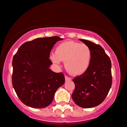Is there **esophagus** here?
<instances>
[{
  "mask_svg": "<svg viewBox=\"0 0 127 127\" xmlns=\"http://www.w3.org/2000/svg\"><path fill=\"white\" fill-rule=\"evenodd\" d=\"M71 78H70V77H67V76H65V80L66 81H70V80H71Z\"/></svg>",
  "mask_w": 127,
  "mask_h": 127,
  "instance_id": "34e87169",
  "label": "esophagus"
}]
</instances>
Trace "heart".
<instances>
[{
    "label": "heart",
    "mask_w": 127,
    "mask_h": 127,
    "mask_svg": "<svg viewBox=\"0 0 127 127\" xmlns=\"http://www.w3.org/2000/svg\"><path fill=\"white\" fill-rule=\"evenodd\" d=\"M91 50L86 44L74 41L61 43L56 49V53L50 55V59L56 64L64 61V65L69 73L73 75H82L89 68L91 62Z\"/></svg>",
    "instance_id": "b5f03b06"
}]
</instances>
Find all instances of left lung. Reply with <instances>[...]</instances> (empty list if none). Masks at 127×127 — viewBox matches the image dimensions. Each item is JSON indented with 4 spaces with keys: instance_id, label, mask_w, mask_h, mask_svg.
<instances>
[{
    "instance_id": "left-lung-1",
    "label": "left lung",
    "mask_w": 127,
    "mask_h": 127,
    "mask_svg": "<svg viewBox=\"0 0 127 127\" xmlns=\"http://www.w3.org/2000/svg\"><path fill=\"white\" fill-rule=\"evenodd\" d=\"M91 50L89 68L73 80L75 90L72 98L78 106L88 108L97 106L107 97L112 84L111 62L100 45L84 39H79Z\"/></svg>"
}]
</instances>
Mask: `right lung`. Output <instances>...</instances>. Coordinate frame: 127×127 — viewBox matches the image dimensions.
Wrapping results in <instances>:
<instances>
[{
  "label": "right lung",
  "instance_id": "right-lung-1",
  "mask_svg": "<svg viewBox=\"0 0 127 127\" xmlns=\"http://www.w3.org/2000/svg\"><path fill=\"white\" fill-rule=\"evenodd\" d=\"M63 40L57 36L37 38L23 43L12 61V84L19 98L27 106H49L56 90L65 82L62 73L50 69V53L54 45Z\"/></svg>",
  "mask_w": 127,
  "mask_h": 127
}]
</instances>
